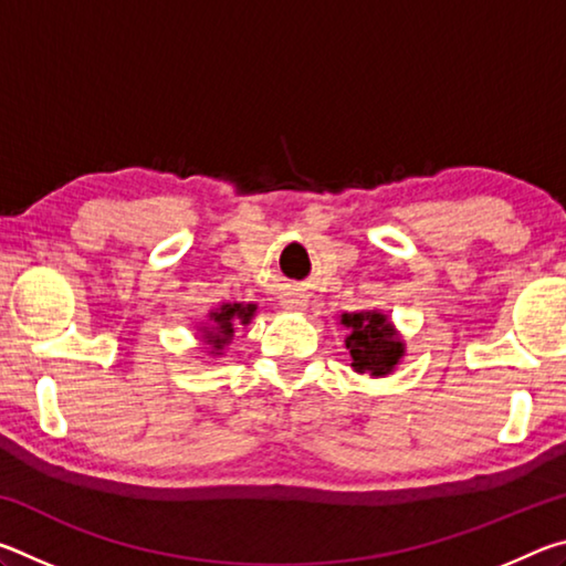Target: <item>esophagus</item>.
Returning <instances> with one entry per match:
<instances>
[{"instance_id":"34e87169","label":"esophagus","mask_w":566,"mask_h":566,"mask_svg":"<svg viewBox=\"0 0 566 566\" xmlns=\"http://www.w3.org/2000/svg\"><path fill=\"white\" fill-rule=\"evenodd\" d=\"M284 306H286V310H290V312H304L306 300H304V296H294V300H286Z\"/></svg>"}]
</instances>
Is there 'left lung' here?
<instances>
[{
	"label": "left lung",
	"mask_w": 566,
	"mask_h": 566,
	"mask_svg": "<svg viewBox=\"0 0 566 566\" xmlns=\"http://www.w3.org/2000/svg\"><path fill=\"white\" fill-rule=\"evenodd\" d=\"M339 324L347 327V344L352 367L359 375L385 377L405 357V342L399 339L395 324L377 310L342 314Z\"/></svg>",
	"instance_id": "left-lung-1"
}]
</instances>
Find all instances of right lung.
Masks as SVG:
<instances>
[{
	"instance_id": "right-lung-1",
	"label": "right lung",
	"mask_w": 566,
	"mask_h": 566,
	"mask_svg": "<svg viewBox=\"0 0 566 566\" xmlns=\"http://www.w3.org/2000/svg\"><path fill=\"white\" fill-rule=\"evenodd\" d=\"M256 312V304H242V302H232V304H222L219 310L209 312V324H205L202 329V342L209 344V354H219L222 352L229 339L234 337L237 327H244V324L252 322Z\"/></svg>"
}]
</instances>
